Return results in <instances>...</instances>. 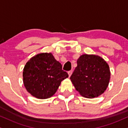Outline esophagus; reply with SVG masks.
<instances>
[{
  "label": "esophagus",
  "mask_w": 128,
  "mask_h": 128,
  "mask_svg": "<svg viewBox=\"0 0 128 128\" xmlns=\"http://www.w3.org/2000/svg\"><path fill=\"white\" fill-rule=\"evenodd\" d=\"M72 70H71V71H69V72H68V76H69V77H70V76H72Z\"/></svg>",
  "instance_id": "1"
}]
</instances>
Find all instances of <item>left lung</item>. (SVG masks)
Masks as SVG:
<instances>
[{
    "label": "left lung",
    "mask_w": 128,
    "mask_h": 128,
    "mask_svg": "<svg viewBox=\"0 0 128 128\" xmlns=\"http://www.w3.org/2000/svg\"><path fill=\"white\" fill-rule=\"evenodd\" d=\"M70 79L82 96L94 98L103 93L109 84L110 72L107 62L99 56L83 54Z\"/></svg>",
    "instance_id": "obj_1"
}]
</instances>
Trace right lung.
I'll return each mask as SVG.
<instances>
[{
    "instance_id": "1",
    "label": "right lung",
    "mask_w": 128,
    "mask_h": 128,
    "mask_svg": "<svg viewBox=\"0 0 128 128\" xmlns=\"http://www.w3.org/2000/svg\"><path fill=\"white\" fill-rule=\"evenodd\" d=\"M68 74L51 53H41L31 58L24 68L26 89L40 99L50 98L56 92L61 82Z\"/></svg>"
}]
</instances>
